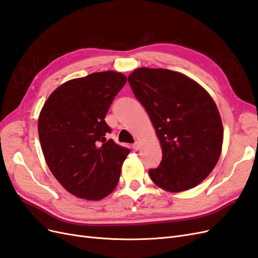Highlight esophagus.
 <instances>
[{
  "instance_id": "34e87169",
  "label": "esophagus",
  "mask_w": 258,
  "mask_h": 258,
  "mask_svg": "<svg viewBox=\"0 0 258 258\" xmlns=\"http://www.w3.org/2000/svg\"><path fill=\"white\" fill-rule=\"evenodd\" d=\"M133 149H134V150H138V149H139V142H136V143L133 145Z\"/></svg>"
}]
</instances>
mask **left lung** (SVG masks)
<instances>
[{
    "label": "left lung",
    "instance_id": "left-lung-1",
    "mask_svg": "<svg viewBox=\"0 0 258 258\" xmlns=\"http://www.w3.org/2000/svg\"><path fill=\"white\" fill-rule=\"evenodd\" d=\"M161 144L162 161L152 181L170 192L198 186L215 167L224 130L216 104L204 88L179 72L138 68L128 76Z\"/></svg>",
    "mask_w": 258,
    "mask_h": 258
}]
</instances>
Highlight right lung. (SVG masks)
I'll return each mask as SVG.
<instances>
[{
    "label": "right lung",
    "instance_id": "add662e5",
    "mask_svg": "<svg viewBox=\"0 0 258 258\" xmlns=\"http://www.w3.org/2000/svg\"><path fill=\"white\" fill-rule=\"evenodd\" d=\"M126 77L104 71L73 79L51 93L39 116L45 161L55 178L73 196L101 200L114 190L127 148L108 139L105 117Z\"/></svg>",
    "mask_w": 258,
    "mask_h": 258
}]
</instances>
